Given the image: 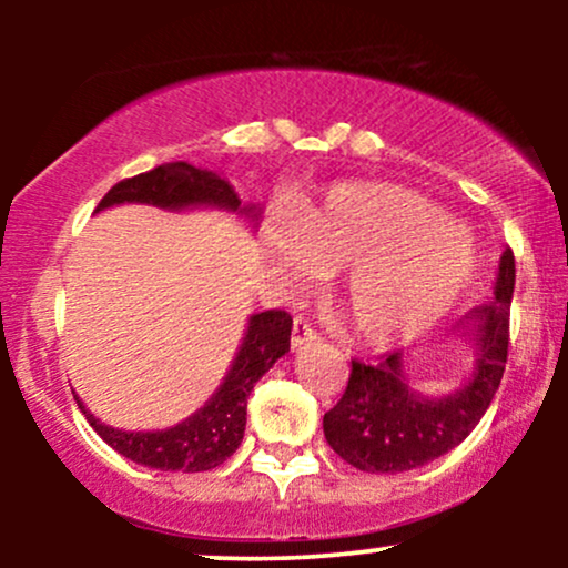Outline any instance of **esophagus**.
Segmentation results:
<instances>
[{"instance_id": "esophagus-1", "label": "esophagus", "mask_w": 568, "mask_h": 568, "mask_svg": "<svg viewBox=\"0 0 568 568\" xmlns=\"http://www.w3.org/2000/svg\"><path fill=\"white\" fill-rule=\"evenodd\" d=\"M317 342H321V334L312 328V323H306L304 317H296V321H293V331H291V347L304 349V347H310V344H317Z\"/></svg>"}]
</instances>
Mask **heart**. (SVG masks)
Instances as JSON below:
<instances>
[{
    "instance_id": "1",
    "label": "heart",
    "mask_w": 568,
    "mask_h": 568,
    "mask_svg": "<svg viewBox=\"0 0 568 568\" xmlns=\"http://www.w3.org/2000/svg\"><path fill=\"white\" fill-rule=\"evenodd\" d=\"M272 253L293 277L338 275L336 304L368 347L427 334L470 285L475 251L438 205L393 184L349 181L304 202L288 234L270 232Z\"/></svg>"
}]
</instances>
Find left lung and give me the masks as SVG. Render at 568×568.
<instances>
[{
    "instance_id": "8db88e82",
    "label": "left lung",
    "mask_w": 568,
    "mask_h": 568,
    "mask_svg": "<svg viewBox=\"0 0 568 568\" xmlns=\"http://www.w3.org/2000/svg\"><path fill=\"white\" fill-rule=\"evenodd\" d=\"M515 256L499 258L494 302L473 310L478 357L470 379L454 395L425 397L408 389L400 352L379 363L352 361L342 400L323 416L328 446L363 473H406L459 446L497 395L510 344Z\"/></svg>"
}]
</instances>
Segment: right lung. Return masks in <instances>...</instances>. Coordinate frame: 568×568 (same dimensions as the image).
<instances>
[{"instance_id":"right-lung-1","label":"right lung","mask_w":568,"mask_h":568,"mask_svg":"<svg viewBox=\"0 0 568 568\" xmlns=\"http://www.w3.org/2000/svg\"><path fill=\"white\" fill-rule=\"evenodd\" d=\"M122 202H146V205L184 211L194 205H216L226 211H240L256 219V205H240L230 181L221 175L202 171L189 162H168L149 173L120 181L103 194L95 211L122 205ZM291 315L285 310H266L247 321L243 344L234 357L230 374L224 376L216 395L192 414L181 425L154 433H125L98 422L80 397L77 406L90 422V427L101 435L116 454L128 456L135 465L154 467V470H184L202 473L224 465L237 452L245 435V408L253 384L275 366L277 357L291 349Z\"/></svg>"}]
</instances>
